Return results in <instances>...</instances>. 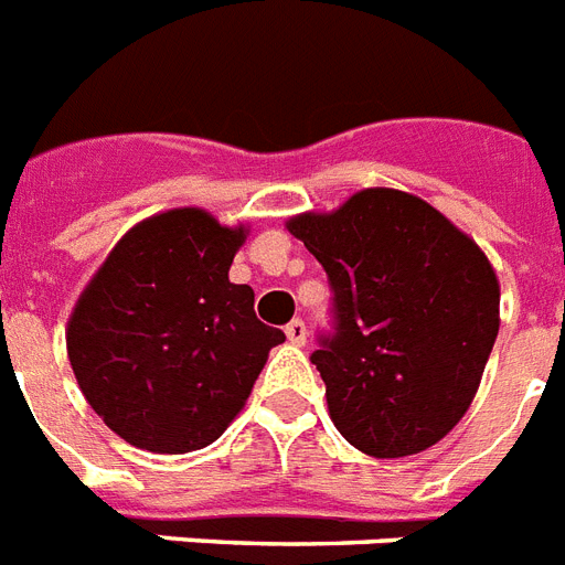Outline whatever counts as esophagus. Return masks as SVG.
I'll list each match as a JSON object with an SVG mask.
<instances>
[{
    "label": "esophagus",
    "mask_w": 565,
    "mask_h": 565,
    "mask_svg": "<svg viewBox=\"0 0 565 565\" xmlns=\"http://www.w3.org/2000/svg\"><path fill=\"white\" fill-rule=\"evenodd\" d=\"M284 333H287V339H290L292 345H305L307 342V324L301 322V319H292V322L284 328Z\"/></svg>",
    "instance_id": "obj_1"
}]
</instances>
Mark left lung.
I'll return each mask as SVG.
<instances>
[{
    "instance_id": "8db88e82",
    "label": "left lung",
    "mask_w": 565,
    "mask_h": 565,
    "mask_svg": "<svg viewBox=\"0 0 565 565\" xmlns=\"http://www.w3.org/2000/svg\"><path fill=\"white\" fill-rule=\"evenodd\" d=\"M333 290L313 351L330 420L365 456L438 444L470 409L499 333V278L473 237L397 188L287 220Z\"/></svg>"
}]
</instances>
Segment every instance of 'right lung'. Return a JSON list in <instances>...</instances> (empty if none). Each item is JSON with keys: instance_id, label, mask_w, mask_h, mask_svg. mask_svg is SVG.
<instances>
[{"instance_id": "obj_1", "label": "right lung", "mask_w": 565, "mask_h": 565, "mask_svg": "<svg viewBox=\"0 0 565 565\" xmlns=\"http://www.w3.org/2000/svg\"><path fill=\"white\" fill-rule=\"evenodd\" d=\"M249 235L205 209L141 220L113 246L68 316L75 380L104 424L148 452L214 444L284 333L255 316L228 267Z\"/></svg>"}]
</instances>
